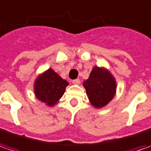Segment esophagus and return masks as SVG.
I'll return each mask as SVG.
<instances>
[{
	"instance_id": "esophagus-1",
	"label": "esophagus",
	"mask_w": 151,
	"mask_h": 151,
	"mask_svg": "<svg viewBox=\"0 0 151 151\" xmlns=\"http://www.w3.org/2000/svg\"><path fill=\"white\" fill-rule=\"evenodd\" d=\"M73 84H79V83H80V80H79L78 78L74 79V80H73Z\"/></svg>"
}]
</instances>
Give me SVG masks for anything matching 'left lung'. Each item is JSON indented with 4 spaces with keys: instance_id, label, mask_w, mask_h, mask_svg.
<instances>
[{
    "instance_id": "1",
    "label": "left lung",
    "mask_w": 151,
    "mask_h": 151,
    "mask_svg": "<svg viewBox=\"0 0 151 151\" xmlns=\"http://www.w3.org/2000/svg\"><path fill=\"white\" fill-rule=\"evenodd\" d=\"M90 103L101 108L112 100L116 93V81L106 69L95 67L83 83Z\"/></svg>"
}]
</instances>
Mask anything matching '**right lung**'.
Returning a JSON list of instances; mask_svg holds the SVG:
<instances>
[{
  "label": "right lung",
  "mask_w": 151,
  "mask_h": 151,
  "mask_svg": "<svg viewBox=\"0 0 151 151\" xmlns=\"http://www.w3.org/2000/svg\"><path fill=\"white\" fill-rule=\"evenodd\" d=\"M68 85V83L50 68L37 78L35 83V94L47 106H53L63 96Z\"/></svg>",
  "instance_id": "right-lung-1"
}]
</instances>
